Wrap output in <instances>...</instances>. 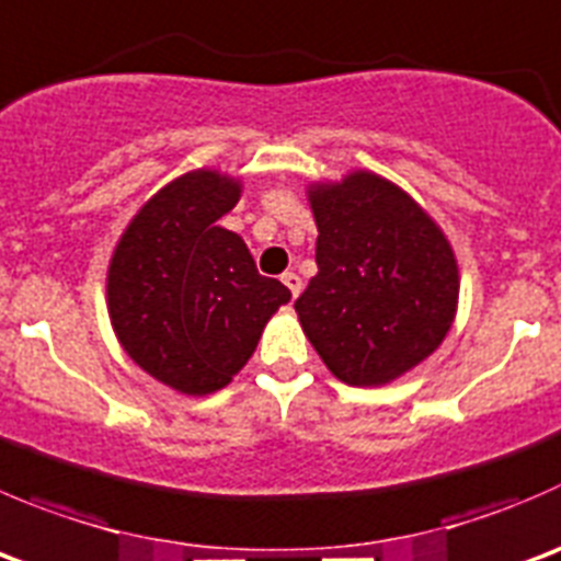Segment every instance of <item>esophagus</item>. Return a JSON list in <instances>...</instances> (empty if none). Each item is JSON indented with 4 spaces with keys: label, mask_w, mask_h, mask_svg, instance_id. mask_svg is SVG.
<instances>
[{
    "label": "esophagus",
    "mask_w": 561,
    "mask_h": 561,
    "mask_svg": "<svg viewBox=\"0 0 561 561\" xmlns=\"http://www.w3.org/2000/svg\"><path fill=\"white\" fill-rule=\"evenodd\" d=\"M282 282H285V287H287V290L293 293V298H296L298 293H301V287H304L301 276H298L296 271H287V274H282Z\"/></svg>",
    "instance_id": "34e87169"
}]
</instances>
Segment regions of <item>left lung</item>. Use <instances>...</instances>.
<instances>
[{
  "label": "left lung",
  "instance_id": "obj_1",
  "mask_svg": "<svg viewBox=\"0 0 561 561\" xmlns=\"http://www.w3.org/2000/svg\"><path fill=\"white\" fill-rule=\"evenodd\" d=\"M307 197L318 274L296 301L304 334L342 383H391L453 329V247L422 205L375 172L312 183Z\"/></svg>",
  "mask_w": 561,
  "mask_h": 561
}]
</instances>
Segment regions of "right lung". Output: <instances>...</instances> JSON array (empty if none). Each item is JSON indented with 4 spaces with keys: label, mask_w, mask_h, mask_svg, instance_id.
I'll list each match as a JSON object with an SVG mask.
<instances>
[{
    "label": "right lung",
    "mask_w": 561,
    "mask_h": 561,
    "mask_svg": "<svg viewBox=\"0 0 561 561\" xmlns=\"http://www.w3.org/2000/svg\"><path fill=\"white\" fill-rule=\"evenodd\" d=\"M241 181L194 170L156 192L114 247L106 304L123 351L181 394L225 389L257 347L271 314L290 301L257 274L241 236L219 219Z\"/></svg>",
    "instance_id": "add662e5"
}]
</instances>
